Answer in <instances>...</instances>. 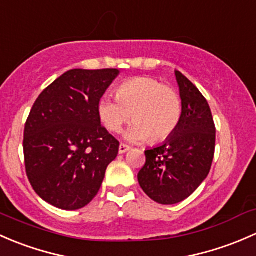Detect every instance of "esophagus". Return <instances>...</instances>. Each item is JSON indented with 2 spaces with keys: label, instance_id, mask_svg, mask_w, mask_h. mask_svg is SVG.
<instances>
[{
  "label": "esophagus",
  "instance_id": "1",
  "mask_svg": "<svg viewBox=\"0 0 256 256\" xmlns=\"http://www.w3.org/2000/svg\"><path fill=\"white\" fill-rule=\"evenodd\" d=\"M129 149H130V146H127V144L122 143L120 146V150H118V152H120V154H124V152H127Z\"/></svg>",
  "mask_w": 256,
  "mask_h": 256
}]
</instances>
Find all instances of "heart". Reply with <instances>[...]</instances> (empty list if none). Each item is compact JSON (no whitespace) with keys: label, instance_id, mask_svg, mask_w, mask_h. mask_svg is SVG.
Returning a JSON list of instances; mask_svg holds the SVG:
<instances>
[{"label":"heart","instance_id":"heart-1","mask_svg":"<svg viewBox=\"0 0 256 256\" xmlns=\"http://www.w3.org/2000/svg\"><path fill=\"white\" fill-rule=\"evenodd\" d=\"M116 97H102L98 116L112 133H120L130 117L134 123L126 133L130 142L164 140L178 128L181 120V98L178 92L158 78L136 76L120 84Z\"/></svg>","mask_w":256,"mask_h":256}]
</instances>
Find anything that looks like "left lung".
I'll return each instance as SVG.
<instances>
[{
    "instance_id": "obj_1",
    "label": "left lung",
    "mask_w": 256,
    "mask_h": 256,
    "mask_svg": "<svg viewBox=\"0 0 256 256\" xmlns=\"http://www.w3.org/2000/svg\"><path fill=\"white\" fill-rule=\"evenodd\" d=\"M175 76L182 106L180 123L162 146L146 150V164L138 174L143 191L162 204L191 196L210 174L214 156L216 127L210 104L180 71Z\"/></svg>"
}]
</instances>
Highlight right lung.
<instances>
[{
	"mask_svg": "<svg viewBox=\"0 0 256 256\" xmlns=\"http://www.w3.org/2000/svg\"><path fill=\"white\" fill-rule=\"evenodd\" d=\"M117 69H74L44 90L24 127L23 152L32 187L52 206L75 210L98 192L120 142L102 127L98 101Z\"/></svg>",
	"mask_w": 256,
	"mask_h": 256,
	"instance_id": "1",
	"label": "right lung"
}]
</instances>
